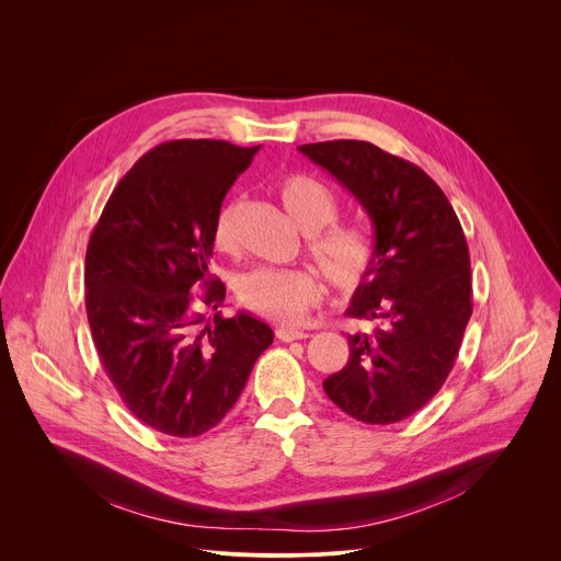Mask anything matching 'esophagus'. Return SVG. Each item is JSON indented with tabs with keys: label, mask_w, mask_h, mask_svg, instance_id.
I'll return each instance as SVG.
<instances>
[{
	"label": "esophagus",
	"mask_w": 561,
	"mask_h": 561,
	"mask_svg": "<svg viewBox=\"0 0 561 561\" xmlns=\"http://www.w3.org/2000/svg\"><path fill=\"white\" fill-rule=\"evenodd\" d=\"M275 337H277L279 342H295V340H306V337H308V333H304V331H299V329L279 327V329L275 331Z\"/></svg>",
	"instance_id": "esophagus-1"
}]
</instances>
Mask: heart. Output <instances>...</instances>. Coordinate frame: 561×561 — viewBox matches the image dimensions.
I'll return each mask as SVG.
<instances>
[{
    "instance_id": "b5f03b06",
    "label": "heart",
    "mask_w": 561,
    "mask_h": 561,
    "mask_svg": "<svg viewBox=\"0 0 561 561\" xmlns=\"http://www.w3.org/2000/svg\"><path fill=\"white\" fill-rule=\"evenodd\" d=\"M279 199L293 221L310 234L308 253L342 293H351L370 275L377 247L373 234L357 224H337L340 202L335 193L312 175L293 173L277 184ZM237 202L219 208L213 224V247L219 253L234 249ZM234 293L253 312L275 322H299V319L324 297V286L314 273L301 268L260 266L234 282Z\"/></svg>"
}]
</instances>
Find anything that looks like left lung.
Wrapping results in <instances>:
<instances>
[{
	"instance_id": "obj_1",
	"label": "left lung",
	"mask_w": 561,
	"mask_h": 561,
	"mask_svg": "<svg viewBox=\"0 0 561 561\" xmlns=\"http://www.w3.org/2000/svg\"><path fill=\"white\" fill-rule=\"evenodd\" d=\"M299 150L357 197L377 247L375 266L346 310L370 329L348 335V362L324 379V390L364 424L402 422L444 386L472 312L461 224L420 167L370 141H317Z\"/></svg>"
}]
</instances>
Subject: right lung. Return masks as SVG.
<instances>
[{
  "mask_svg": "<svg viewBox=\"0 0 561 561\" xmlns=\"http://www.w3.org/2000/svg\"><path fill=\"white\" fill-rule=\"evenodd\" d=\"M257 150L221 139L150 148L89 239L87 314L100 362L126 409L171 437L217 426L273 344L271 327L249 312H202L226 295L208 275L215 217Z\"/></svg>",
  "mask_w": 561,
  "mask_h": 561,
  "instance_id": "1",
  "label": "right lung"
}]
</instances>
